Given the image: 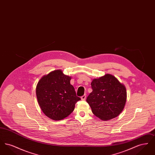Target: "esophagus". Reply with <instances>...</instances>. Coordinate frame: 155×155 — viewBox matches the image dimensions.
Here are the masks:
<instances>
[{
  "label": "esophagus",
  "instance_id": "1",
  "mask_svg": "<svg viewBox=\"0 0 155 155\" xmlns=\"http://www.w3.org/2000/svg\"><path fill=\"white\" fill-rule=\"evenodd\" d=\"M86 97H87L86 95H84L83 96H81V99H82V100H85V99H86Z\"/></svg>",
  "mask_w": 155,
  "mask_h": 155
}]
</instances>
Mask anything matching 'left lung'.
<instances>
[{
	"instance_id": "obj_1",
	"label": "left lung",
	"mask_w": 155,
	"mask_h": 155,
	"mask_svg": "<svg viewBox=\"0 0 155 155\" xmlns=\"http://www.w3.org/2000/svg\"><path fill=\"white\" fill-rule=\"evenodd\" d=\"M92 92L87 99L92 113L103 121L117 117L123 110L127 100V91L113 75L105 74L91 82Z\"/></svg>"
}]
</instances>
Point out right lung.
I'll return each mask as SVG.
<instances>
[{"label": "right lung", "mask_w": 155, "mask_h": 155, "mask_svg": "<svg viewBox=\"0 0 155 155\" xmlns=\"http://www.w3.org/2000/svg\"><path fill=\"white\" fill-rule=\"evenodd\" d=\"M71 77L61 70L44 75L38 81L36 95L39 105L45 114L54 120H61L74 110L80 97L77 96Z\"/></svg>", "instance_id": "right-lung-1"}]
</instances>
